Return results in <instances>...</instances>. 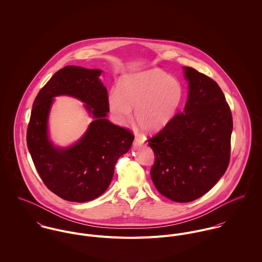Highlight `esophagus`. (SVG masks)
Listing matches in <instances>:
<instances>
[{
    "label": "esophagus",
    "instance_id": "obj_1",
    "mask_svg": "<svg viewBox=\"0 0 262 262\" xmlns=\"http://www.w3.org/2000/svg\"><path fill=\"white\" fill-rule=\"evenodd\" d=\"M145 141L144 137H141V136H135V139H134V145L135 146H138V145H141L143 144Z\"/></svg>",
    "mask_w": 262,
    "mask_h": 262
}]
</instances>
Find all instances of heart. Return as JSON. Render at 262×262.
<instances>
[{
	"label": "heart",
	"instance_id": "b5f03b06",
	"mask_svg": "<svg viewBox=\"0 0 262 262\" xmlns=\"http://www.w3.org/2000/svg\"><path fill=\"white\" fill-rule=\"evenodd\" d=\"M185 96L182 82L160 70L125 75L119 81V93L112 92L108 107L114 120L126 125L132 118L146 131L164 128L179 111Z\"/></svg>",
	"mask_w": 262,
	"mask_h": 262
}]
</instances>
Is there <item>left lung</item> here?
<instances>
[{
	"label": "left lung",
	"mask_w": 262,
	"mask_h": 262,
	"mask_svg": "<svg viewBox=\"0 0 262 262\" xmlns=\"http://www.w3.org/2000/svg\"><path fill=\"white\" fill-rule=\"evenodd\" d=\"M185 109L148 139L155 160L150 176L157 190L178 203L194 201L221 179L230 162L233 119L218 83L185 67Z\"/></svg>",
	"instance_id": "left-lung-1"
}]
</instances>
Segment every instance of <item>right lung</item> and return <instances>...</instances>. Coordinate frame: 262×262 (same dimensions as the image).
<instances>
[{
    "mask_svg": "<svg viewBox=\"0 0 262 262\" xmlns=\"http://www.w3.org/2000/svg\"><path fill=\"white\" fill-rule=\"evenodd\" d=\"M100 70L68 66L39 91L27 128V146L38 173L53 193L76 203L97 199L108 188L119 157L130 149L133 133L107 118L108 92ZM68 94L86 103L94 121L69 149H56L48 139L47 118L53 98Z\"/></svg>",
    "mask_w": 262,
    "mask_h": 262,
    "instance_id": "obj_1",
    "label": "right lung"
}]
</instances>
